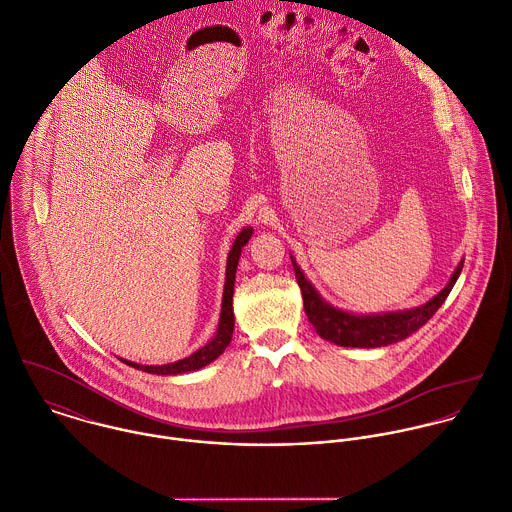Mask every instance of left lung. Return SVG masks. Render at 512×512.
Returning a JSON list of instances; mask_svg holds the SVG:
<instances>
[{"label":"left lung","mask_w":512,"mask_h":512,"mask_svg":"<svg viewBox=\"0 0 512 512\" xmlns=\"http://www.w3.org/2000/svg\"><path fill=\"white\" fill-rule=\"evenodd\" d=\"M295 279L303 293V309L309 319V323L315 327V331L327 339V342L344 348H382L396 342H402L408 335L418 331L444 303L448 293L452 291L460 271L462 263L456 267L454 275L450 277L448 285L426 305L410 309V311H398V313H382V315H352L346 311H339L325 303L319 293L313 289V285L305 279L297 263L291 259Z\"/></svg>","instance_id":"left-lung-1"}]
</instances>
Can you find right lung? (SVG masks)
<instances>
[{
    "mask_svg": "<svg viewBox=\"0 0 512 512\" xmlns=\"http://www.w3.org/2000/svg\"><path fill=\"white\" fill-rule=\"evenodd\" d=\"M253 229L247 227L239 233V237L233 243V249L229 251V259H227V279H225V293H223V307H221V319H219V329L215 333V337L207 346H203L201 350H197L195 354H191L185 360H179L175 364H166V366H138L134 362H126L124 364L148 372V374H160V376H177V374H185V372H195L199 368H205L207 364H211L213 360H217L225 348L229 346L231 337H233V327H235V315H233V287H235V271L239 265V255L241 249L247 245V241L251 239Z\"/></svg>",
    "mask_w": 512,
    "mask_h": 512,
    "instance_id": "obj_1",
    "label": "right lung"
}]
</instances>
